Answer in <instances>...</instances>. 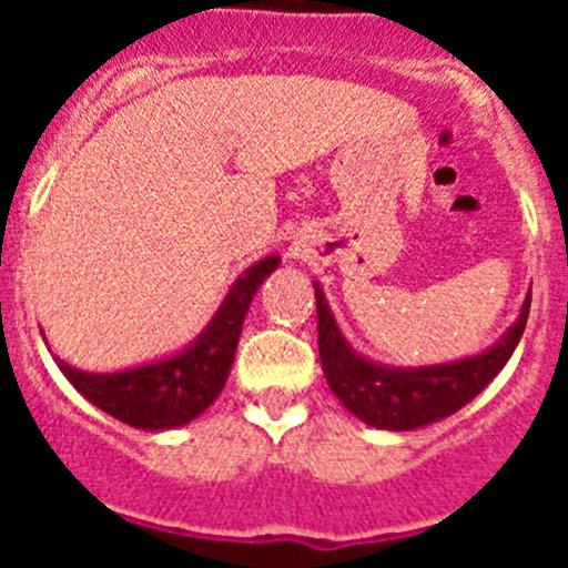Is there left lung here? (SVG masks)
Returning a JSON list of instances; mask_svg holds the SVG:
<instances>
[{"instance_id": "obj_1", "label": "left lung", "mask_w": 568, "mask_h": 568, "mask_svg": "<svg viewBox=\"0 0 568 568\" xmlns=\"http://www.w3.org/2000/svg\"><path fill=\"white\" fill-rule=\"evenodd\" d=\"M531 295L520 310L518 324L491 346L489 353L455 364L420 366V369H386L369 364L353 353L335 327L327 301L315 287V310H318V353L321 369L341 404L364 424L378 429H415L458 413L475 395L504 369L511 358L529 318Z\"/></svg>"}]
</instances>
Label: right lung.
Here are the masks:
<instances>
[{"instance_id": "right-lung-1", "label": "right lung", "mask_w": 568, "mask_h": 568, "mask_svg": "<svg viewBox=\"0 0 568 568\" xmlns=\"http://www.w3.org/2000/svg\"><path fill=\"white\" fill-rule=\"evenodd\" d=\"M275 267L278 255H270L241 275L207 333L175 358L113 375L82 373L64 361H59V369L90 404H97L122 424L139 429H173L187 424L195 415H202L224 389L250 301L261 281Z\"/></svg>"}]
</instances>
